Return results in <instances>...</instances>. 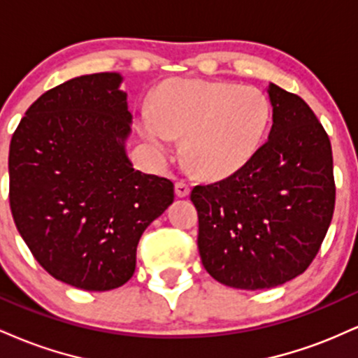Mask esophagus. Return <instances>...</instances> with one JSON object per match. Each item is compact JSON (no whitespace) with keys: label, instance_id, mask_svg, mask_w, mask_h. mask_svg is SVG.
<instances>
[{"label":"esophagus","instance_id":"esophagus-1","mask_svg":"<svg viewBox=\"0 0 358 358\" xmlns=\"http://www.w3.org/2000/svg\"><path fill=\"white\" fill-rule=\"evenodd\" d=\"M175 193H176V196L183 199V196L190 195V187H188V185L185 182H176L175 183Z\"/></svg>","mask_w":358,"mask_h":358}]
</instances>
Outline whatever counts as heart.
<instances>
[{
    "mask_svg": "<svg viewBox=\"0 0 358 358\" xmlns=\"http://www.w3.org/2000/svg\"><path fill=\"white\" fill-rule=\"evenodd\" d=\"M271 121L262 90L234 82L180 79L155 92L151 110L139 116V133L158 155L171 139H185L188 165L203 178L220 180L239 171L257 153Z\"/></svg>",
    "mask_w": 358,
    "mask_h": 358,
    "instance_id": "heart-1",
    "label": "heart"
}]
</instances>
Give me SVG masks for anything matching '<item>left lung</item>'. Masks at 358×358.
Wrapping results in <instances>:
<instances>
[{"instance_id": "1", "label": "left lung", "mask_w": 358, "mask_h": 358, "mask_svg": "<svg viewBox=\"0 0 358 358\" xmlns=\"http://www.w3.org/2000/svg\"><path fill=\"white\" fill-rule=\"evenodd\" d=\"M269 138L239 171L192 190L199 252L213 279L239 289L291 281L311 264L335 208L331 145L301 97L268 85Z\"/></svg>"}]
</instances>
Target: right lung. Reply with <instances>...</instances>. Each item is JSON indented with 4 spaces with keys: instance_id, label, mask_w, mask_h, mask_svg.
Masks as SVG:
<instances>
[{
    "instance_id": "add662e5",
    "label": "right lung",
    "mask_w": 358,
    "mask_h": 358,
    "mask_svg": "<svg viewBox=\"0 0 358 358\" xmlns=\"http://www.w3.org/2000/svg\"><path fill=\"white\" fill-rule=\"evenodd\" d=\"M122 76L57 85L24 113L10 143V207L40 266L85 291L122 286L143 232L173 203V183L134 170Z\"/></svg>"
}]
</instances>
